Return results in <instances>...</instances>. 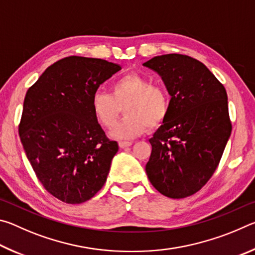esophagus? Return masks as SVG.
Instances as JSON below:
<instances>
[{
	"label": "esophagus",
	"instance_id": "34e87169",
	"mask_svg": "<svg viewBox=\"0 0 255 255\" xmlns=\"http://www.w3.org/2000/svg\"><path fill=\"white\" fill-rule=\"evenodd\" d=\"M131 141H119V147L120 148H126L129 147V146H131Z\"/></svg>",
	"mask_w": 255,
	"mask_h": 255
}]
</instances>
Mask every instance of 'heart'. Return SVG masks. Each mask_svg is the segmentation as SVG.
I'll return each mask as SVG.
<instances>
[{"instance_id": "1", "label": "heart", "mask_w": 255, "mask_h": 255, "mask_svg": "<svg viewBox=\"0 0 255 255\" xmlns=\"http://www.w3.org/2000/svg\"><path fill=\"white\" fill-rule=\"evenodd\" d=\"M125 107L127 117L111 129L117 139H130L161 126L170 110L169 94L161 85L150 84L137 73L124 75L111 85V94L97 91L91 107L99 124L110 128Z\"/></svg>"}]
</instances>
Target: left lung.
I'll use <instances>...</instances> for the list:
<instances>
[{"label":"left lung","mask_w":255,"mask_h":255,"mask_svg":"<svg viewBox=\"0 0 255 255\" xmlns=\"http://www.w3.org/2000/svg\"><path fill=\"white\" fill-rule=\"evenodd\" d=\"M143 65L157 72L171 96L169 115L149 139L146 173L163 196L189 197L208 182L231 136L226 90L187 55L156 56Z\"/></svg>","instance_id":"left-lung-1"}]
</instances>
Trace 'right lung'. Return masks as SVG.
I'll use <instances>...</instances> for the list:
<instances>
[{
	"instance_id": "add662e5",
	"label": "right lung",
	"mask_w": 255,
	"mask_h": 255,
	"mask_svg": "<svg viewBox=\"0 0 255 255\" xmlns=\"http://www.w3.org/2000/svg\"><path fill=\"white\" fill-rule=\"evenodd\" d=\"M122 67L70 56L42 73L23 102L19 135L44 188L66 204L91 199L107 181L118 152L91 107L94 92Z\"/></svg>"
}]
</instances>
